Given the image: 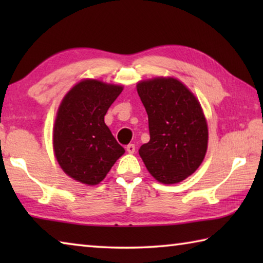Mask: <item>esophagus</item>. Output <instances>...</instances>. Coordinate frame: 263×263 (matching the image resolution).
I'll use <instances>...</instances> for the list:
<instances>
[{"mask_svg": "<svg viewBox=\"0 0 263 263\" xmlns=\"http://www.w3.org/2000/svg\"><path fill=\"white\" fill-rule=\"evenodd\" d=\"M126 151H127V153L133 154V153L136 152V146L133 145V144H128V145L126 146Z\"/></svg>", "mask_w": 263, "mask_h": 263, "instance_id": "1", "label": "esophagus"}]
</instances>
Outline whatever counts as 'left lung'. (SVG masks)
I'll return each instance as SVG.
<instances>
[{
  "mask_svg": "<svg viewBox=\"0 0 263 263\" xmlns=\"http://www.w3.org/2000/svg\"><path fill=\"white\" fill-rule=\"evenodd\" d=\"M137 91L148 115L151 139L139 155L155 180L175 184L201 166L209 130L202 105L193 91L173 77L141 80Z\"/></svg>",
  "mask_w": 263,
  "mask_h": 263,
  "instance_id": "8db88e82",
  "label": "left lung"
}]
</instances>
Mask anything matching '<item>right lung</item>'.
<instances>
[{"instance_id":"right-lung-1","label":"right lung","mask_w":263,"mask_h":263,"mask_svg":"<svg viewBox=\"0 0 263 263\" xmlns=\"http://www.w3.org/2000/svg\"><path fill=\"white\" fill-rule=\"evenodd\" d=\"M123 84L83 79L69 89L53 125V152L66 175L87 185L104 180L125 153L104 123Z\"/></svg>"}]
</instances>
